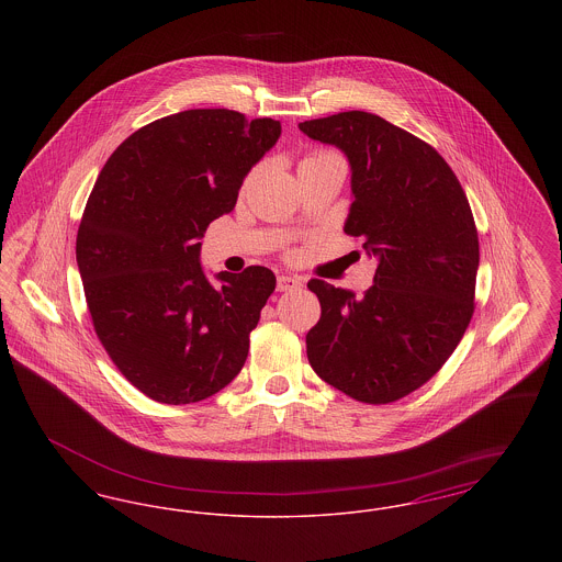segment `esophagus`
Instances as JSON below:
<instances>
[{
    "label": "esophagus",
    "mask_w": 562,
    "mask_h": 562,
    "mask_svg": "<svg viewBox=\"0 0 562 562\" xmlns=\"http://www.w3.org/2000/svg\"><path fill=\"white\" fill-rule=\"evenodd\" d=\"M301 286V278L299 276H291V273H282L278 276V291L286 293V291H294Z\"/></svg>",
    "instance_id": "34e87169"
}]
</instances>
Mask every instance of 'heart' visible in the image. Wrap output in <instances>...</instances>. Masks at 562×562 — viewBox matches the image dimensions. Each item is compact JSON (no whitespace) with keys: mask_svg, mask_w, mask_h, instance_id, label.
<instances>
[{"mask_svg":"<svg viewBox=\"0 0 562 562\" xmlns=\"http://www.w3.org/2000/svg\"><path fill=\"white\" fill-rule=\"evenodd\" d=\"M328 158H339V154L337 151H333V149H314V151H310L299 166H305V164H314V161L328 160Z\"/></svg>","mask_w":562,"mask_h":562,"instance_id":"1","label":"heart"}]
</instances>
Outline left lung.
Returning a JSON list of instances; mask_svg holds the SVG:
<instances>
[{"label":"left lung","mask_w":562,"mask_h":562,"mask_svg":"<svg viewBox=\"0 0 562 562\" xmlns=\"http://www.w3.org/2000/svg\"><path fill=\"white\" fill-rule=\"evenodd\" d=\"M299 128L348 156L346 234L379 261L358 299L307 282L322 307L307 360L353 401H401L442 369L472 321L481 252L470 202L429 143L374 113L344 111Z\"/></svg>","instance_id":"1"}]
</instances>
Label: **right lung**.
Returning a JSON list of instances; mask_svg holds the SVG:
<instances>
[{"label": "right lung", "mask_w": 562, "mask_h": 562, "mask_svg": "<svg viewBox=\"0 0 562 562\" xmlns=\"http://www.w3.org/2000/svg\"><path fill=\"white\" fill-rule=\"evenodd\" d=\"M280 133L232 109L172 113L131 134L90 191L76 240L88 312L117 371L151 401H206L246 362L276 276L221 271L214 289L200 240Z\"/></svg>", "instance_id": "add662e5"}]
</instances>
